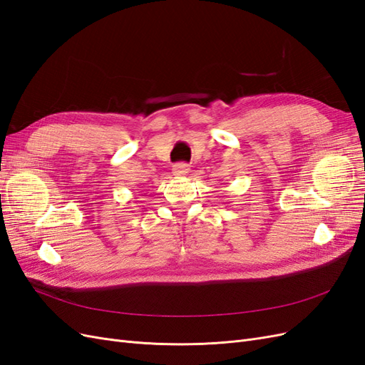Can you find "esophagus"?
Wrapping results in <instances>:
<instances>
[{
    "label": "esophagus",
    "instance_id": "1",
    "mask_svg": "<svg viewBox=\"0 0 365 365\" xmlns=\"http://www.w3.org/2000/svg\"><path fill=\"white\" fill-rule=\"evenodd\" d=\"M173 175L175 176H185L187 173H189V170H190V165L189 164H185V163H178V164H175L173 165Z\"/></svg>",
    "mask_w": 365,
    "mask_h": 365
}]
</instances>
